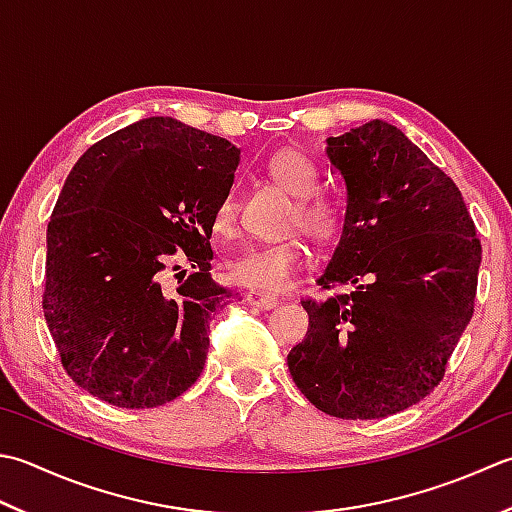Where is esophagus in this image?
I'll return each mask as SVG.
<instances>
[{"mask_svg": "<svg viewBox=\"0 0 512 512\" xmlns=\"http://www.w3.org/2000/svg\"><path fill=\"white\" fill-rule=\"evenodd\" d=\"M246 302L248 306H255V308H275L279 304V299L273 295L259 293V290H250V293H246Z\"/></svg>", "mask_w": 512, "mask_h": 512, "instance_id": "obj_1", "label": "esophagus"}]
</instances>
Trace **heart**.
Segmentation results:
<instances>
[{"instance_id":"obj_1","label":"heart","mask_w":512,"mask_h":512,"mask_svg":"<svg viewBox=\"0 0 512 512\" xmlns=\"http://www.w3.org/2000/svg\"><path fill=\"white\" fill-rule=\"evenodd\" d=\"M266 168L277 186L297 197L295 213L290 219L293 228H302L310 239L322 246L335 244L346 228V215L333 197L317 193L319 170L313 159H308L299 150L286 148L270 157ZM237 210V195L228 190L215 206L213 226L217 233H233ZM306 262L308 248L302 239H279V242L255 244L239 250L228 262V275L233 282L253 290L279 293L306 266Z\"/></svg>"}]
</instances>
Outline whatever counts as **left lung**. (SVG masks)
I'll list each match as a JSON object with an SVG mask.
<instances>
[{"instance_id": "obj_1", "label": "left lung", "mask_w": 512, "mask_h": 512, "mask_svg": "<svg viewBox=\"0 0 512 512\" xmlns=\"http://www.w3.org/2000/svg\"><path fill=\"white\" fill-rule=\"evenodd\" d=\"M348 193L346 228L317 279L353 284L304 299L308 333L288 353L304 397L339 419H382L444 379L475 310L482 242L453 179L397 126L328 137Z\"/></svg>"}]
</instances>
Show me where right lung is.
<instances>
[{"instance_id":"add662e5","label":"right lung","mask_w":512,"mask_h":512,"mask_svg":"<svg viewBox=\"0 0 512 512\" xmlns=\"http://www.w3.org/2000/svg\"><path fill=\"white\" fill-rule=\"evenodd\" d=\"M237 164L228 139L173 117L130 124L77 159L46 230L42 308L79 388L157 408L202 375L208 319L233 295L210 277V235ZM175 258L196 268L177 289Z\"/></svg>"}]
</instances>
